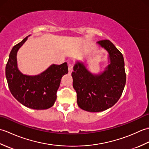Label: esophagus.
Wrapping results in <instances>:
<instances>
[{
    "label": "esophagus",
    "instance_id": "obj_1",
    "mask_svg": "<svg viewBox=\"0 0 149 149\" xmlns=\"http://www.w3.org/2000/svg\"><path fill=\"white\" fill-rule=\"evenodd\" d=\"M68 71L70 74H71V73L73 72V65L72 64L68 65Z\"/></svg>",
    "mask_w": 149,
    "mask_h": 149
}]
</instances>
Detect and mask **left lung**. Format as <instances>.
I'll return each instance as SVG.
<instances>
[{"label":"left lung","instance_id":"1","mask_svg":"<svg viewBox=\"0 0 149 149\" xmlns=\"http://www.w3.org/2000/svg\"><path fill=\"white\" fill-rule=\"evenodd\" d=\"M97 43L108 54V64L104 70L93 74L84 63L77 61L72 73L78 106L89 112L103 111L115 105L122 95L126 82L122 53L109 40H101Z\"/></svg>","mask_w":149,"mask_h":149}]
</instances>
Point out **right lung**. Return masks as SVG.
I'll return each instance as SVG.
<instances>
[{"instance_id": "add662e5", "label": "right lung", "mask_w": 149, "mask_h": 149, "mask_svg": "<svg viewBox=\"0 0 149 149\" xmlns=\"http://www.w3.org/2000/svg\"><path fill=\"white\" fill-rule=\"evenodd\" d=\"M29 36L13 47L6 66V79L13 96L22 105L33 109H47L54 104L61 78L68 72L67 63L52 64L35 75L22 74L18 68L17 52Z\"/></svg>"}]
</instances>
